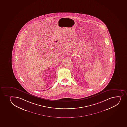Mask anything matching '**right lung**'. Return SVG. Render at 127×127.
<instances>
[{"mask_svg":"<svg viewBox=\"0 0 127 127\" xmlns=\"http://www.w3.org/2000/svg\"><path fill=\"white\" fill-rule=\"evenodd\" d=\"M43 91H44V90H43Z\"/></svg>","mask_w":127,"mask_h":127,"instance_id":"obj_1","label":"right lung"}]
</instances>
